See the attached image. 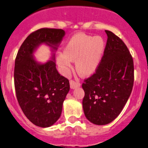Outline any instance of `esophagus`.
Masks as SVG:
<instances>
[{"instance_id": "obj_1", "label": "esophagus", "mask_w": 148, "mask_h": 148, "mask_svg": "<svg viewBox=\"0 0 148 148\" xmlns=\"http://www.w3.org/2000/svg\"><path fill=\"white\" fill-rule=\"evenodd\" d=\"M70 86H71V89L77 88V87L80 86V83L77 81H75L73 80H71L70 81Z\"/></svg>"}]
</instances>
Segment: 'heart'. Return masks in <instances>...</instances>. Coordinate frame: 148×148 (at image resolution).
I'll return each mask as SVG.
<instances>
[{
    "mask_svg": "<svg viewBox=\"0 0 148 148\" xmlns=\"http://www.w3.org/2000/svg\"><path fill=\"white\" fill-rule=\"evenodd\" d=\"M104 39L99 36H92L79 33L72 36L64 49L58 53L57 63L62 73H70L72 61H76V70L80 75L88 77L96 71L104 50Z\"/></svg>",
    "mask_w": 148,
    "mask_h": 148,
    "instance_id": "heart-1",
    "label": "heart"
}]
</instances>
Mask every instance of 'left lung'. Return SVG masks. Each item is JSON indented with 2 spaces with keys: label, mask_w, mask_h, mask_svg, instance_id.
<instances>
[{
  "label": "left lung",
  "mask_w": 148,
  "mask_h": 148,
  "mask_svg": "<svg viewBox=\"0 0 148 148\" xmlns=\"http://www.w3.org/2000/svg\"><path fill=\"white\" fill-rule=\"evenodd\" d=\"M107 42L96 71L84 80L82 107L86 118L106 125L116 118L126 104L134 82L133 57L124 42L105 30Z\"/></svg>",
  "instance_id": "obj_1"
}]
</instances>
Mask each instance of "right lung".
<instances>
[{"instance_id": "1", "label": "right lung", "mask_w": 148, "mask_h": 148, "mask_svg": "<svg viewBox=\"0 0 148 148\" xmlns=\"http://www.w3.org/2000/svg\"><path fill=\"white\" fill-rule=\"evenodd\" d=\"M64 35L61 29L36 30L25 39L15 58L14 82L17 101L27 118L42 128L51 126L60 118L70 84L58 73L54 61L39 64L32 53L42 43L56 50Z\"/></svg>"}]
</instances>
